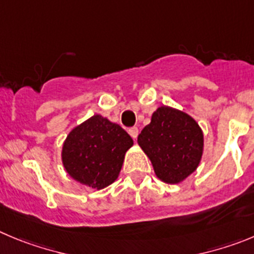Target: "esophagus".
<instances>
[{
	"mask_svg": "<svg viewBox=\"0 0 254 254\" xmlns=\"http://www.w3.org/2000/svg\"><path fill=\"white\" fill-rule=\"evenodd\" d=\"M129 134H130V136H131L132 139H136L138 138V135H139V129L136 127H130L129 129Z\"/></svg>",
	"mask_w": 254,
	"mask_h": 254,
	"instance_id": "obj_1",
	"label": "esophagus"
}]
</instances>
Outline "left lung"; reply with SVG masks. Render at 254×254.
<instances>
[{"instance_id":"obj_1","label":"left lung","mask_w":254,"mask_h":254,"mask_svg":"<svg viewBox=\"0 0 254 254\" xmlns=\"http://www.w3.org/2000/svg\"><path fill=\"white\" fill-rule=\"evenodd\" d=\"M138 144L153 164L155 175L168 184H178L198 168L203 155V131L190 115L170 106H160L138 136Z\"/></svg>"}]
</instances>
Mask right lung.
<instances>
[{"instance_id":"add662e5","label":"right lung","mask_w":254,"mask_h":254,"mask_svg":"<svg viewBox=\"0 0 254 254\" xmlns=\"http://www.w3.org/2000/svg\"><path fill=\"white\" fill-rule=\"evenodd\" d=\"M132 144L120 125L96 114L68 132L61 159L72 179L99 190L118 179Z\"/></svg>"}]
</instances>
